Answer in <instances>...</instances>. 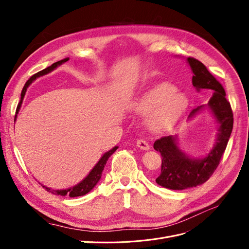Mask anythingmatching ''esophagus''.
<instances>
[{
  "label": "esophagus",
  "mask_w": 249,
  "mask_h": 249,
  "mask_svg": "<svg viewBox=\"0 0 249 249\" xmlns=\"http://www.w3.org/2000/svg\"><path fill=\"white\" fill-rule=\"evenodd\" d=\"M136 145H137V147H139L141 149H144V150H148L149 149L148 143L145 140H143V139H138L137 142H136Z\"/></svg>",
  "instance_id": "obj_1"
}]
</instances>
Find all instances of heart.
<instances>
[{"instance_id":"heart-1","label":"heart","mask_w":249,"mask_h":249,"mask_svg":"<svg viewBox=\"0 0 249 249\" xmlns=\"http://www.w3.org/2000/svg\"><path fill=\"white\" fill-rule=\"evenodd\" d=\"M188 105L187 97L175 92L169 85H160L149 90L135 103L134 111L148 115V125L154 131L168 129L183 114Z\"/></svg>"}]
</instances>
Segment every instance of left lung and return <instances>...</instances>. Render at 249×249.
<instances>
[{"instance_id":"obj_1","label":"left lung","mask_w":249,"mask_h":249,"mask_svg":"<svg viewBox=\"0 0 249 249\" xmlns=\"http://www.w3.org/2000/svg\"><path fill=\"white\" fill-rule=\"evenodd\" d=\"M194 73L192 84L197 90L210 89L213 91L208 106L212 110L220 124L216 145L201 160L191 159L180 152L173 136H164L154 143V148L162 156L161 173L156 178L157 184L172 190H184L201 185L213 175L227 148L231 137L233 115L230 102L225 97V90L207 67L197 59H187ZM202 106L193 109L189 117L194 115Z\"/></svg>"}]
</instances>
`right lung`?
<instances>
[{"label": "right lung", "instance_id": "obj_1", "mask_svg": "<svg viewBox=\"0 0 249 249\" xmlns=\"http://www.w3.org/2000/svg\"><path fill=\"white\" fill-rule=\"evenodd\" d=\"M66 61H69V58H65V59H63V60H60V61H58V62L53 63L51 66L47 67V69H44L43 71H38L37 73L33 74V76L26 82V84H25L24 88H22V91H21V94H20V102H19L18 105L17 113H18V111L19 110V107H20V105H21L22 99H24V96H25V93H26V91H27L28 86H29L30 84H31V83H32L36 78H38V77H40V76H43V74H46V73L50 72L51 71L56 69V67H57L58 65L62 64V63H64V62H66ZM14 122H16V119H14ZM116 149H117V146L113 147L111 150H109V152H107L106 154H105V155L101 158V160L99 161V163H97V164L95 165V166L93 167V169H92L91 171H90L89 175H88L84 179H83L81 183H79L78 185H76V186L72 187V188H70V189H66V190H53V189H51V188H48V187H46V186H42V185H41V186H42V187L44 188V189H46L48 192H51V193L56 194V195H61V196H66V195H69V196H71V197H77V196H82V195H85V194H87L90 190L92 189V188L97 184V182H99L101 177H102V172H103V170H104L105 165H106V163H107V161H108V159H109V157H110L113 153H114Z\"/></svg>", "mask_w": 249, "mask_h": 249}]
</instances>
